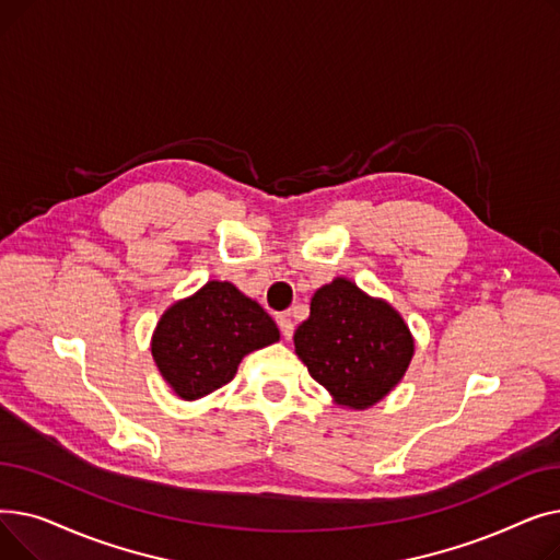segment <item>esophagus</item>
I'll return each mask as SVG.
<instances>
[{
    "mask_svg": "<svg viewBox=\"0 0 560 560\" xmlns=\"http://www.w3.org/2000/svg\"><path fill=\"white\" fill-rule=\"evenodd\" d=\"M279 329H281V336L285 338V340H290L292 338V331H295V325H292V319H290V315H279Z\"/></svg>",
    "mask_w": 560,
    "mask_h": 560,
    "instance_id": "34e87169",
    "label": "esophagus"
}]
</instances>
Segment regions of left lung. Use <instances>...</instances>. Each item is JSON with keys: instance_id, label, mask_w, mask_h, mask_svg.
<instances>
[{"instance_id": "obj_1", "label": "left lung", "mask_w": 560, "mask_h": 560, "mask_svg": "<svg viewBox=\"0 0 560 560\" xmlns=\"http://www.w3.org/2000/svg\"><path fill=\"white\" fill-rule=\"evenodd\" d=\"M413 349L399 313L347 279L315 292L311 315L295 331V351L308 374L349 408L384 399L401 381Z\"/></svg>"}]
</instances>
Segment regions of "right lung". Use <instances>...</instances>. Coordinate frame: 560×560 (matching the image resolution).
Returning a JSON list of instances; mask_svg holds the SVG:
<instances>
[{
    "label": "right lung",
    "mask_w": 560,
    "mask_h": 560,
    "mask_svg": "<svg viewBox=\"0 0 560 560\" xmlns=\"http://www.w3.org/2000/svg\"><path fill=\"white\" fill-rule=\"evenodd\" d=\"M279 340L275 319L229 281H209L170 306L152 338V354L172 390L199 399L238 372L249 351Z\"/></svg>",
    "instance_id": "right-lung-1"
}]
</instances>
